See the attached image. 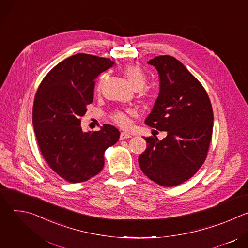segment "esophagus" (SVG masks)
<instances>
[{
	"mask_svg": "<svg viewBox=\"0 0 248 248\" xmlns=\"http://www.w3.org/2000/svg\"><path fill=\"white\" fill-rule=\"evenodd\" d=\"M131 137V135L129 134V133H127V132H121V135H120V138L123 140V139H127V138H130Z\"/></svg>",
	"mask_w": 248,
	"mask_h": 248,
	"instance_id": "1",
	"label": "esophagus"
}]
</instances>
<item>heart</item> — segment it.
Instances as JSON below:
<instances>
[{"instance_id":"1","label":"heart","mask_w":248,"mask_h":248,"mask_svg":"<svg viewBox=\"0 0 248 248\" xmlns=\"http://www.w3.org/2000/svg\"><path fill=\"white\" fill-rule=\"evenodd\" d=\"M124 73L125 78H127V80L129 81V83L137 90H140L145 87L146 83H147V77L144 73V70L141 68L139 65L137 64H128L124 67ZM106 78H107V75L103 74L98 80L96 89L97 91L100 90L103 82L105 81ZM130 111H121L118 110L116 111L113 115H112V120L120 126L122 127H126L129 124V119H128V115L130 114Z\"/></svg>"}]
</instances>
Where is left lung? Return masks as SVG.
I'll return each instance as SVG.
<instances>
[{"label":"left lung","mask_w":248,"mask_h":248,"mask_svg":"<svg viewBox=\"0 0 248 248\" xmlns=\"http://www.w3.org/2000/svg\"><path fill=\"white\" fill-rule=\"evenodd\" d=\"M147 62L159 74L160 91L145 124L167 136L144 137L148 145L138 163L151 181L170 187L190 179L204 163L213 110L204 87L179 60L165 55Z\"/></svg>","instance_id":"1"}]
</instances>
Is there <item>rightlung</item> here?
I'll return each instance as SVG.
<instances>
[{
	"label": "right lung",
	"instance_id": "add662e5",
	"mask_svg": "<svg viewBox=\"0 0 248 248\" xmlns=\"http://www.w3.org/2000/svg\"><path fill=\"white\" fill-rule=\"evenodd\" d=\"M115 64L110 59L77 54L53 67L35 95L32 122L43 157L66 182L82 183L104 167V152L117 143L120 131L104 124L83 131L81 117L93 102L94 80Z\"/></svg>",
	"mask_w": 248,
	"mask_h": 248
}]
</instances>
